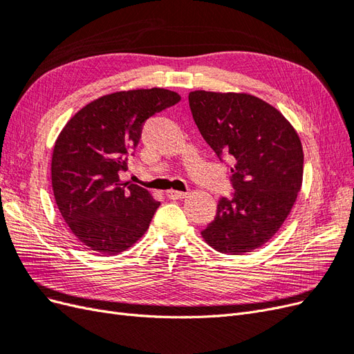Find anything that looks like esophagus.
Masks as SVG:
<instances>
[{
    "mask_svg": "<svg viewBox=\"0 0 354 354\" xmlns=\"http://www.w3.org/2000/svg\"><path fill=\"white\" fill-rule=\"evenodd\" d=\"M167 196L169 199L177 201V199H185L187 196V194H186V192H180V190H168L167 192Z\"/></svg>",
    "mask_w": 354,
    "mask_h": 354,
    "instance_id": "34e87169",
    "label": "esophagus"
}]
</instances>
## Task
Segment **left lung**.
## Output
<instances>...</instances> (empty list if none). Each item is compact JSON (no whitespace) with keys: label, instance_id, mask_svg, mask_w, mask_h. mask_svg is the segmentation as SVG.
I'll return each mask as SVG.
<instances>
[{"label":"left lung","instance_id":"obj_1","mask_svg":"<svg viewBox=\"0 0 354 354\" xmlns=\"http://www.w3.org/2000/svg\"><path fill=\"white\" fill-rule=\"evenodd\" d=\"M189 106L214 152L232 159L233 198H221L202 238L214 250L242 255L281 229L303 183L301 140L272 104L246 93L192 91Z\"/></svg>","mask_w":354,"mask_h":354}]
</instances>
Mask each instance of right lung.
Masks as SVG:
<instances>
[{"label": "right lung", "mask_w": 354, "mask_h": 354, "mask_svg": "<svg viewBox=\"0 0 354 354\" xmlns=\"http://www.w3.org/2000/svg\"><path fill=\"white\" fill-rule=\"evenodd\" d=\"M165 88L116 91L85 104L53 149L51 185L63 220L85 248L115 255L140 239L160 203L121 181L147 118L180 102Z\"/></svg>", "instance_id": "right-lung-1"}]
</instances>
